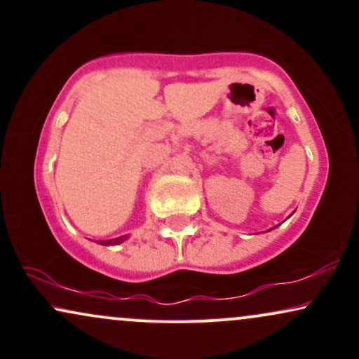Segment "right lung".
<instances>
[{
	"mask_svg": "<svg viewBox=\"0 0 359 359\" xmlns=\"http://www.w3.org/2000/svg\"><path fill=\"white\" fill-rule=\"evenodd\" d=\"M126 241V236H119V238H114V240H106V241H100V245H104V246H111V245H119V243Z\"/></svg>",
	"mask_w": 359,
	"mask_h": 359,
	"instance_id": "add662e5",
	"label": "right lung"
}]
</instances>
